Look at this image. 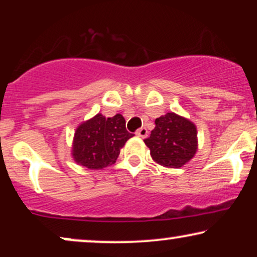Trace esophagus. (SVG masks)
I'll return each mask as SVG.
<instances>
[{"instance_id": "esophagus-1", "label": "esophagus", "mask_w": 257, "mask_h": 257, "mask_svg": "<svg viewBox=\"0 0 257 257\" xmlns=\"http://www.w3.org/2000/svg\"><path fill=\"white\" fill-rule=\"evenodd\" d=\"M147 134H149V132H147L146 128H140L137 132V135H138V137H140V138H146Z\"/></svg>"}]
</instances>
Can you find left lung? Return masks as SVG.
Returning <instances> with one entry per match:
<instances>
[{
  "mask_svg": "<svg viewBox=\"0 0 257 257\" xmlns=\"http://www.w3.org/2000/svg\"><path fill=\"white\" fill-rule=\"evenodd\" d=\"M156 126L145 139L151 157L166 168H181L198 150L197 126L190 119L168 112L155 120Z\"/></svg>",
  "mask_w": 257,
  "mask_h": 257,
  "instance_id": "8db88e82",
  "label": "left lung"
}]
</instances>
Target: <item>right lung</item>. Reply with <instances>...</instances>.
Returning a JSON list of instances; mask_svg holds the SVG:
<instances>
[{
  "label": "right lung",
  "mask_w": 257,
  "mask_h": 257,
  "mask_svg": "<svg viewBox=\"0 0 257 257\" xmlns=\"http://www.w3.org/2000/svg\"><path fill=\"white\" fill-rule=\"evenodd\" d=\"M134 134L125 129L122 114L106 118L101 113L82 122L73 135L71 156L79 166L102 169L116 163L120 149Z\"/></svg>",
  "instance_id": "add662e5"
}]
</instances>
